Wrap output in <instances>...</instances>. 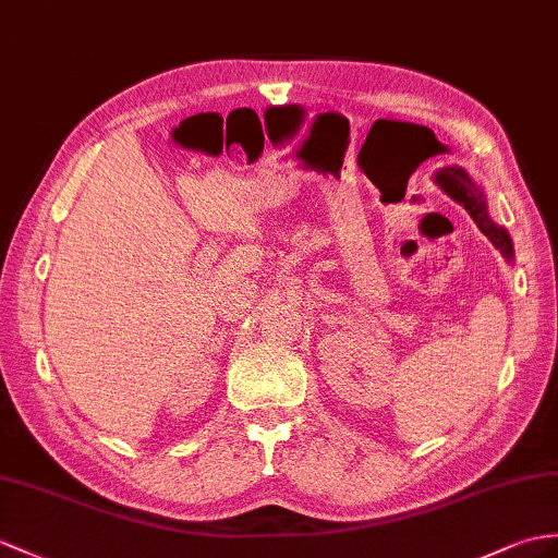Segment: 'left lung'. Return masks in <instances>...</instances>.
<instances>
[{"mask_svg": "<svg viewBox=\"0 0 558 558\" xmlns=\"http://www.w3.org/2000/svg\"><path fill=\"white\" fill-rule=\"evenodd\" d=\"M433 182H436L454 203L464 206V210L473 217V222L478 225L481 232L493 241V246L499 248V253L507 257V263H513L511 236L507 229L499 227L490 217V213H487V196L483 192V186L461 166L440 168L433 174Z\"/></svg>", "mask_w": 558, "mask_h": 558, "instance_id": "1", "label": "left lung"}]
</instances>
